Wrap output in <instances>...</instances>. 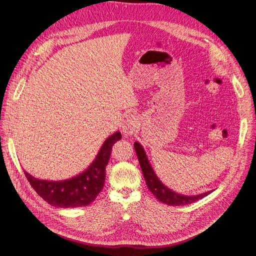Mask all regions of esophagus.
<instances>
[{"label":"esophagus","mask_w":256,"mask_h":256,"mask_svg":"<svg viewBox=\"0 0 256 256\" xmlns=\"http://www.w3.org/2000/svg\"><path fill=\"white\" fill-rule=\"evenodd\" d=\"M140 127V120H138V116L136 114H129L122 124V134L125 136H131L134 131Z\"/></svg>","instance_id":"esophagus-1"}]
</instances>
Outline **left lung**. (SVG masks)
Returning a JSON list of instances; mask_svg holds the SVG:
<instances>
[{"label":"left lung","mask_w":256,"mask_h":256,"mask_svg":"<svg viewBox=\"0 0 256 256\" xmlns=\"http://www.w3.org/2000/svg\"><path fill=\"white\" fill-rule=\"evenodd\" d=\"M134 150H136V156L138 159V164H140V166L142 168V173L144 175L147 188L150 189V191L154 196L157 198L158 200H160V202L168 204L170 206L188 205V204L196 202V200H198L200 198H203L204 196H206L207 194H209V193L212 192V191H209V192L202 193V194L193 196L178 194V193L166 187V186L158 180V177L156 176V174H154V170L152 168V166L150 164L148 159H147V157H146L143 147L138 142L134 143Z\"/></svg>","instance_id":"8db88e82"}]
</instances>
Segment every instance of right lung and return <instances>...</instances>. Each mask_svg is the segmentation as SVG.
Instances as JSON below:
<instances>
[{
  "label": "right lung",
  "instance_id": "1",
  "mask_svg": "<svg viewBox=\"0 0 256 256\" xmlns=\"http://www.w3.org/2000/svg\"><path fill=\"white\" fill-rule=\"evenodd\" d=\"M120 132H115L104 141L96 159L82 174L62 182L42 180L24 172L37 194L52 206L60 208L88 206L102 190L106 180V166L109 162L112 146L120 140Z\"/></svg>",
  "mask_w": 256,
  "mask_h": 256
}]
</instances>
